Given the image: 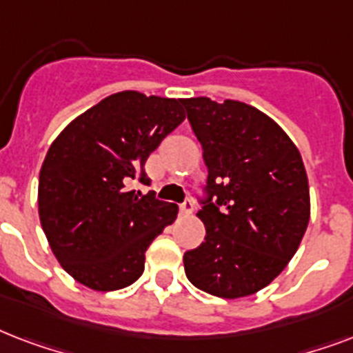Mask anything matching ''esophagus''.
Here are the masks:
<instances>
[{"label":"esophagus","mask_w":353,"mask_h":353,"mask_svg":"<svg viewBox=\"0 0 353 353\" xmlns=\"http://www.w3.org/2000/svg\"><path fill=\"white\" fill-rule=\"evenodd\" d=\"M179 210H181L183 216H190L194 212V201L192 199H187L185 203L179 205Z\"/></svg>","instance_id":"esophagus-1"}]
</instances>
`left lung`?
<instances>
[{"label": "left lung", "instance_id": "left-lung-1", "mask_svg": "<svg viewBox=\"0 0 353 353\" xmlns=\"http://www.w3.org/2000/svg\"><path fill=\"white\" fill-rule=\"evenodd\" d=\"M209 170L198 218L205 241L185 252V273L221 299L254 295L279 276L310 221L301 152L271 117L245 102L185 99Z\"/></svg>", "mask_w": 353, "mask_h": 353}]
</instances>
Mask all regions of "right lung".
Wrapping results in <instances>:
<instances>
[{
	"instance_id": "obj_1",
	"label": "right lung",
	"mask_w": 353,
	"mask_h": 353,
	"mask_svg": "<svg viewBox=\"0 0 353 353\" xmlns=\"http://www.w3.org/2000/svg\"><path fill=\"white\" fill-rule=\"evenodd\" d=\"M181 101L139 91L106 97L52 141L40 170L38 214L52 254L85 288L115 291L144 271V252L177 205L130 190L148 155L183 121Z\"/></svg>"
}]
</instances>
